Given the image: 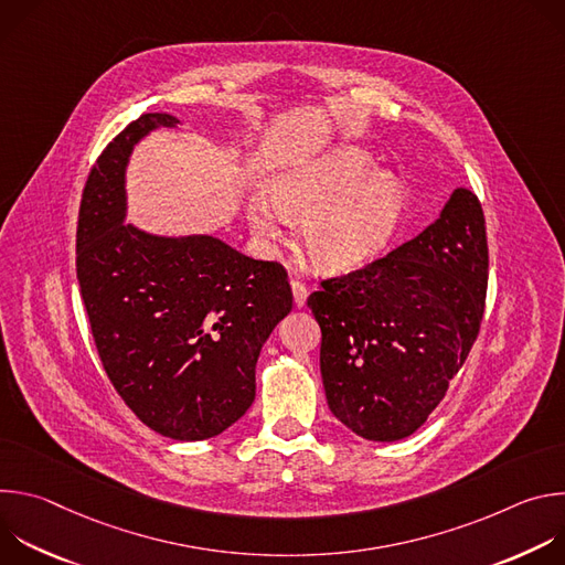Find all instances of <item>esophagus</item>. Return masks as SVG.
I'll list each match as a JSON object with an SVG mask.
<instances>
[{
	"instance_id": "obj_1",
	"label": "esophagus",
	"mask_w": 565,
	"mask_h": 565,
	"mask_svg": "<svg viewBox=\"0 0 565 565\" xmlns=\"http://www.w3.org/2000/svg\"><path fill=\"white\" fill-rule=\"evenodd\" d=\"M290 288H292V299L297 306H303L306 303V297H308V288L306 284H301L299 279H292L290 281Z\"/></svg>"
}]
</instances>
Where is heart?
Returning <instances> with one entry per match:
<instances>
[{"label":"heart","mask_w":565,"mask_h":565,"mask_svg":"<svg viewBox=\"0 0 565 565\" xmlns=\"http://www.w3.org/2000/svg\"><path fill=\"white\" fill-rule=\"evenodd\" d=\"M270 200L253 196L248 221L264 241L281 236V217L303 223L301 238L310 262L344 273L377 257L397 232L407 207L402 181L375 172L369 151L344 145L281 174Z\"/></svg>","instance_id":"obj_1"}]
</instances>
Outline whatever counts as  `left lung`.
Returning <instances> with one entry per match:
<instances>
[{
  "label": "left lung",
  "instance_id": "8db88e82",
  "mask_svg": "<svg viewBox=\"0 0 565 565\" xmlns=\"http://www.w3.org/2000/svg\"><path fill=\"white\" fill-rule=\"evenodd\" d=\"M488 268L486 214L458 188L416 238L321 279L306 303L321 329L319 369L335 418L366 440L412 436L478 338Z\"/></svg>",
  "mask_w": 565,
  "mask_h": 565
}]
</instances>
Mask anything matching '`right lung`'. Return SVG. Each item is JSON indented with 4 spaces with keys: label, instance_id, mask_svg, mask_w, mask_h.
<instances>
[{
    "label": "right lung",
    "instance_id": "1",
    "mask_svg": "<svg viewBox=\"0 0 565 565\" xmlns=\"http://www.w3.org/2000/svg\"><path fill=\"white\" fill-rule=\"evenodd\" d=\"M170 114H142L98 156L83 190L75 270L100 362L153 431L203 440L255 399V364L292 308L288 273L212 236L163 238L125 225L131 147Z\"/></svg>",
    "mask_w": 565,
    "mask_h": 565
}]
</instances>
